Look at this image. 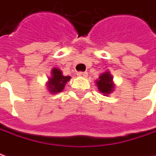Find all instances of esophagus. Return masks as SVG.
<instances>
[{"label": "esophagus", "mask_w": 156, "mask_h": 156, "mask_svg": "<svg viewBox=\"0 0 156 156\" xmlns=\"http://www.w3.org/2000/svg\"><path fill=\"white\" fill-rule=\"evenodd\" d=\"M77 75L78 76H80V77H87V72H78L77 73Z\"/></svg>", "instance_id": "1"}]
</instances>
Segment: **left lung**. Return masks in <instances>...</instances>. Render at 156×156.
<instances>
[{
    "label": "left lung",
    "instance_id": "left-lung-1",
    "mask_svg": "<svg viewBox=\"0 0 156 156\" xmlns=\"http://www.w3.org/2000/svg\"><path fill=\"white\" fill-rule=\"evenodd\" d=\"M95 84L98 87V90L105 96H108L112 93L115 87V84L113 81V76L109 71H106L100 75L99 78L95 81Z\"/></svg>",
    "mask_w": 156,
    "mask_h": 156
}]
</instances>
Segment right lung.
<instances>
[{"label": "right lung", "mask_w": 156, "mask_h": 156, "mask_svg": "<svg viewBox=\"0 0 156 156\" xmlns=\"http://www.w3.org/2000/svg\"><path fill=\"white\" fill-rule=\"evenodd\" d=\"M71 79L70 76H65L62 75V70L57 68H53L51 70V77L48 78L46 85L49 93L58 94L61 93L64 89L66 83Z\"/></svg>", "instance_id": "add662e5"}]
</instances>
